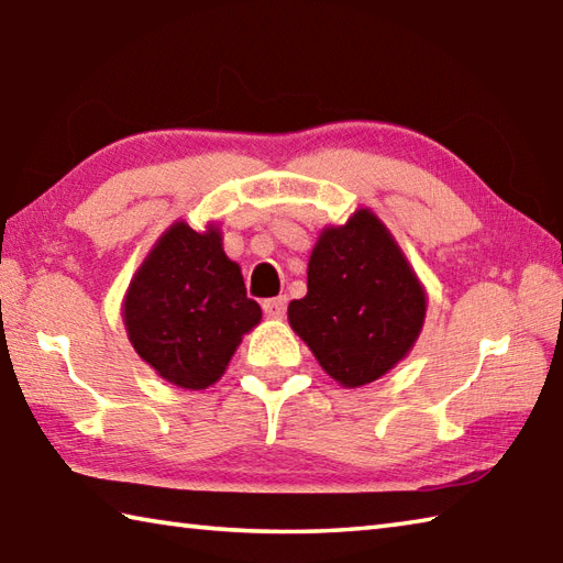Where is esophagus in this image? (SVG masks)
<instances>
[{
	"mask_svg": "<svg viewBox=\"0 0 563 563\" xmlns=\"http://www.w3.org/2000/svg\"><path fill=\"white\" fill-rule=\"evenodd\" d=\"M285 310H288V297L278 295V297H271V300H263V312L271 319H280L285 317Z\"/></svg>",
	"mask_w": 563,
	"mask_h": 563,
	"instance_id": "esophagus-1",
	"label": "esophagus"
}]
</instances>
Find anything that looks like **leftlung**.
<instances>
[{
	"mask_svg": "<svg viewBox=\"0 0 563 563\" xmlns=\"http://www.w3.org/2000/svg\"><path fill=\"white\" fill-rule=\"evenodd\" d=\"M424 290L378 217L361 209L322 231L307 268V295L290 324L329 376L346 388L380 378L412 349Z\"/></svg>",
	"mask_w": 563,
	"mask_h": 563,
	"instance_id": "1",
	"label": "left lung"
}]
</instances>
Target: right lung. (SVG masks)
I'll return each mask as SVG.
<instances>
[{
    "label": "right lung",
    "instance_id": "right-lung-1",
    "mask_svg": "<svg viewBox=\"0 0 563 563\" xmlns=\"http://www.w3.org/2000/svg\"><path fill=\"white\" fill-rule=\"evenodd\" d=\"M136 354L165 380L202 390L222 376L261 307L227 258L217 229L173 224L143 261L124 302Z\"/></svg>",
    "mask_w": 563,
    "mask_h": 563
}]
</instances>
